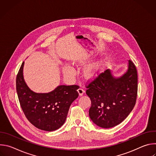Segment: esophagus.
<instances>
[{"label": "esophagus", "mask_w": 156, "mask_h": 156, "mask_svg": "<svg viewBox=\"0 0 156 156\" xmlns=\"http://www.w3.org/2000/svg\"><path fill=\"white\" fill-rule=\"evenodd\" d=\"M78 92L79 95H80V96H82V95L83 94V93H84V90L83 87H80L79 89H78Z\"/></svg>", "instance_id": "34e87169"}]
</instances>
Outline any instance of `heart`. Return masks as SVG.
Instances as JSON below:
<instances>
[{
    "label": "heart",
    "instance_id": "1",
    "mask_svg": "<svg viewBox=\"0 0 156 156\" xmlns=\"http://www.w3.org/2000/svg\"><path fill=\"white\" fill-rule=\"evenodd\" d=\"M96 72V68L94 66H89V67L86 69V73L87 76H91ZM75 72L74 69L72 67V66L69 65H64L63 66V73L64 75H67V76H71Z\"/></svg>",
    "mask_w": 156,
    "mask_h": 156
}]
</instances>
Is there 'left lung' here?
Returning a JSON list of instances; mask_svg holds the SVG:
<instances>
[{
	"mask_svg": "<svg viewBox=\"0 0 156 156\" xmlns=\"http://www.w3.org/2000/svg\"><path fill=\"white\" fill-rule=\"evenodd\" d=\"M91 101L89 115L98 126L108 128L123 122L134 108L138 93V74L135 64L128 61L127 72L115 78L110 70L86 84Z\"/></svg>",
	"mask_w": 156,
	"mask_h": 156,
	"instance_id": "8db88e82",
	"label": "left lung"
}]
</instances>
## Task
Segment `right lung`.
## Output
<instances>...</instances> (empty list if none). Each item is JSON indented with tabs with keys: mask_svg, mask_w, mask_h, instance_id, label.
Segmentation results:
<instances>
[{
	"mask_svg": "<svg viewBox=\"0 0 156 156\" xmlns=\"http://www.w3.org/2000/svg\"><path fill=\"white\" fill-rule=\"evenodd\" d=\"M22 63L16 78L20 106L28 121L47 131L58 129L65 122L72 103L78 97V85H61L48 93H36L25 82Z\"/></svg>",
	"mask_w": 156,
	"mask_h": 156,
	"instance_id": "right-lung-1",
	"label": "right lung"
}]
</instances>
